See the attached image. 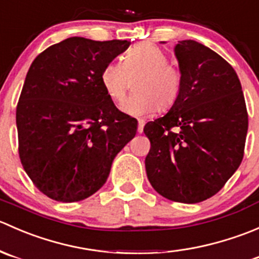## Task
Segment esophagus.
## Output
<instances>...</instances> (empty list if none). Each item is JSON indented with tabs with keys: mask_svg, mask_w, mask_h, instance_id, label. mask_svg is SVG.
Returning <instances> with one entry per match:
<instances>
[{
	"mask_svg": "<svg viewBox=\"0 0 259 259\" xmlns=\"http://www.w3.org/2000/svg\"><path fill=\"white\" fill-rule=\"evenodd\" d=\"M144 124H145V122L143 121V120H139V124H138V133H139V134H142V133H143V129H144Z\"/></svg>",
	"mask_w": 259,
	"mask_h": 259,
	"instance_id": "34e87169",
	"label": "esophagus"
}]
</instances>
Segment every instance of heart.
Returning <instances> with one entry per match:
<instances>
[{
	"label": "heart",
	"mask_w": 259,
	"mask_h": 259,
	"mask_svg": "<svg viewBox=\"0 0 259 259\" xmlns=\"http://www.w3.org/2000/svg\"><path fill=\"white\" fill-rule=\"evenodd\" d=\"M134 80V93L122 110L134 116L170 109L179 99L183 75L178 66L169 62L163 49L153 44H138L122 57V62L110 61L103 67L100 81L106 95L120 104Z\"/></svg>",
	"instance_id": "1"
}]
</instances>
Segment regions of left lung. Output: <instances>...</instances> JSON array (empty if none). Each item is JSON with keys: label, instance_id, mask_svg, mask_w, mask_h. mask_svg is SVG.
I'll return each mask as SVG.
<instances>
[{"label": "left lung", "instance_id": "obj_1", "mask_svg": "<svg viewBox=\"0 0 259 259\" xmlns=\"http://www.w3.org/2000/svg\"><path fill=\"white\" fill-rule=\"evenodd\" d=\"M174 51L182 93L144 126L145 169L159 194L193 204L217 194L241 165L248 113L241 81L223 57L193 40L179 41Z\"/></svg>", "mask_w": 259, "mask_h": 259}]
</instances>
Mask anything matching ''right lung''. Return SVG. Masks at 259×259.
<instances>
[{
  "mask_svg": "<svg viewBox=\"0 0 259 259\" xmlns=\"http://www.w3.org/2000/svg\"><path fill=\"white\" fill-rule=\"evenodd\" d=\"M129 41L70 37L28 69L16 109L18 155L35 187L57 202H79L108 179L116 154L137 134L100 81Z\"/></svg>",
  "mask_w": 259,
  "mask_h": 259,
  "instance_id": "add662e5",
  "label": "right lung"
}]
</instances>
